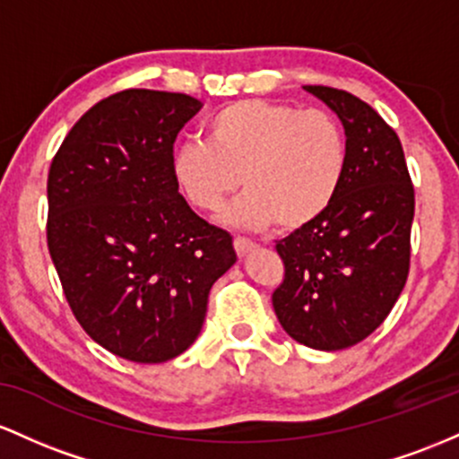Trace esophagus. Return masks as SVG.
<instances>
[{
	"mask_svg": "<svg viewBox=\"0 0 459 459\" xmlns=\"http://www.w3.org/2000/svg\"><path fill=\"white\" fill-rule=\"evenodd\" d=\"M254 247H255V245L251 243L249 238H245V236H236V238H234V249H236V254H238L240 257L249 254V251L254 249Z\"/></svg>",
	"mask_w": 459,
	"mask_h": 459,
	"instance_id": "obj_1",
	"label": "esophagus"
}]
</instances>
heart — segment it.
Wrapping results in <instances>:
<instances>
[{"label":"heart","instance_id":"obj_1","mask_svg":"<svg viewBox=\"0 0 459 459\" xmlns=\"http://www.w3.org/2000/svg\"><path fill=\"white\" fill-rule=\"evenodd\" d=\"M205 130L208 141L186 138L171 160L175 182L197 210H219L243 182L247 195L228 221L295 231L314 223L341 190L347 138L325 110L243 100L216 110Z\"/></svg>","mask_w":459,"mask_h":459}]
</instances>
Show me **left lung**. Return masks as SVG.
Instances as JSON below:
<instances>
[{
	"mask_svg": "<svg viewBox=\"0 0 459 459\" xmlns=\"http://www.w3.org/2000/svg\"><path fill=\"white\" fill-rule=\"evenodd\" d=\"M336 112L347 169L332 205L277 240L284 281L273 307L288 336L338 351L385 321L410 273L414 186L399 136L367 101L332 86H303Z\"/></svg>",
	"mask_w": 459,
	"mask_h": 459,
	"instance_id": "left-lung-1",
	"label": "left lung"
}]
</instances>
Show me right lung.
Here are the masks:
<instances>
[{"label":"right lung","mask_w":459,"mask_h":459,"mask_svg":"<svg viewBox=\"0 0 459 459\" xmlns=\"http://www.w3.org/2000/svg\"><path fill=\"white\" fill-rule=\"evenodd\" d=\"M184 92L127 89L71 127L48 175V247L71 312L132 362L197 341L210 288L236 262L231 236L190 210L173 143L202 110Z\"/></svg>","instance_id":"1"}]
</instances>
